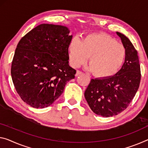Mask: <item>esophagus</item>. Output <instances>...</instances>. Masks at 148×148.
Masks as SVG:
<instances>
[{
    "instance_id": "34e87169",
    "label": "esophagus",
    "mask_w": 148,
    "mask_h": 148,
    "mask_svg": "<svg viewBox=\"0 0 148 148\" xmlns=\"http://www.w3.org/2000/svg\"><path fill=\"white\" fill-rule=\"evenodd\" d=\"M82 73H82L81 71H79V70H77V72H76V75H75V76H76V77H77V76L80 75H81Z\"/></svg>"
}]
</instances>
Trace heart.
I'll list each match as a JSON object with an SVG mask.
<instances>
[{"mask_svg": "<svg viewBox=\"0 0 148 148\" xmlns=\"http://www.w3.org/2000/svg\"><path fill=\"white\" fill-rule=\"evenodd\" d=\"M68 51L69 62L73 67L84 64L89 57L90 71L100 78H108L116 74L126 56L123 45L104 34H90L82 41L73 38Z\"/></svg>", "mask_w": 148, "mask_h": 148, "instance_id": "1", "label": "heart"}]
</instances>
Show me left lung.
<instances>
[{
  "mask_svg": "<svg viewBox=\"0 0 148 148\" xmlns=\"http://www.w3.org/2000/svg\"><path fill=\"white\" fill-rule=\"evenodd\" d=\"M126 50L121 69L108 78L91 79L85 92V97L93 112L110 117L128 107L139 88L140 65L138 51L126 36L116 32Z\"/></svg>",
  "mask_w": 148,
  "mask_h": 148,
  "instance_id": "obj_1",
  "label": "left lung"
}]
</instances>
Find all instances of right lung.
Instances as JSON below:
<instances>
[{
  "instance_id": "1",
  "label": "right lung",
  "mask_w": 148,
  "mask_h": 148,
  "mask_svg": "<svg viewBox=\"0 0 148 148\" xmlns=\"http://www.w3.org/2000/svg\"><path fill=\"white\" fill-rule=\"evenodd\" d=\"M67 27L42 24L27 33L17 45L11 76L22 101L34 108L50 106L62 94L76 70L69 65L72 36Z\"/></svg>"
}]
</instances>
